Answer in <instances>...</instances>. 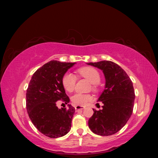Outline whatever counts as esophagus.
Here are the masks:
<instances>
[{"instance_id":"esophagus-1","label":"esophagus","mask_w":158,"mask_h":158,"mask_svg":"<svg viewBox=\"0 0 158 158\" xmlns=\"http://www.w3.org/2000/svg\"><path fill=\"white\" fill-rule=\"evenodd\" d=\"M85 107L84 106H75V110L77 111H79L80 110H82V109H84Z\"/></svg>"}]
</instances>
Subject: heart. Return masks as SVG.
<instances>
[{
	"instance_id": "heart-1",
	"label": "heart",
	"mask_w": 158,
	"mask_h": 158,
	"mask_svg": "<svg viewBox=\"0 0 158 158\" xmlns=\"http://www.w3.org/2000/svg\"><path fill=\"white\" fill-rule=\"evenodd\" d=\"M77 73L80 76L84 77L93 84H97L100 81V75L97 69L91 67H84L78 69ZM63 85L68 92L73 91L75 88L77 77L73 73H66L63 77ZM92 100V97L88 94L76 93L72 97V102L74 105L85 106Z\"/></svg>"
}]
</instances>
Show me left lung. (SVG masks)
Wrapping results in <instances>:
<instances>
[{
	"instance_id": "1",
	"label": "left lung",
	"mask_w": 158,
	"mask_h": 158,
	"mask_svg": "<svg viewBox=\"0 0 158 158\" xmlns=\"http://www.w3.org/2000/svg\"><path fill=\"white\" fill-rule=\"evenodd\" d=\"M87 64L102 70L105 77V90L98 100L102 102V109H93L89 128L96 135H112L127 123L132 114L135 99L132 82L123 69L112 61Z\"/></svg>"
}]
</instances>
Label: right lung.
I'll return each mask as SVG.
<instances>
[{"label":"right lung","instance_id":"obj_1","mask_svg":"<svg viewBox=\"0 0 158 158\" xmlns=\"http://www.w3.org/2000/svg\"><path fill=\"white\" fill-rule=\"evenodd\" d=\"M76 63L51 60L37 69L26 90V109L37 130L50 138L68 134L75 112L71 105L58 109L56 102H69L63 85V77Z\"/></svg>","mask_w":158,"mask_h":158}]
</instances>
